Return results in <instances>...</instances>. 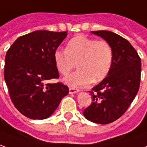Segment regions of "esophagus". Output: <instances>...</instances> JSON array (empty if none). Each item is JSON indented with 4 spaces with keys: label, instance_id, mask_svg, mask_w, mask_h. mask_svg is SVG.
I'll list each match as a JSON object with an SVG mask.
<instances>
[{
    "label": "esophagus",
    "instance_id": "1",
    "mask_svg": "<svg viewBox=\"0 0 147 147\" xmlns=\"http://www.w3.org/2000/svg\"><path fill=\"white\" fill-rule=\"evenodd\" d=\"M69 93H70V94L77 93V92H78L79 91H80L78 88H72V87H69Z\"/></svg>",
    "mask_w": 147,
    "mask_h": 147
}]
</instances>
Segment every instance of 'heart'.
Wrapping results in <instances>:
<instances>
[{
    "label": "heart",
    "mask_w": 147,
    "mask_h": 147,
    "mask_svg": "<svg viewBox=\"0 0 147 147\" xmlns=\"http://www.w3.org/2000/svg\"><path fill=\"white\" fill-rule=\"evenodd\" d=\"M113 61V50L105 40H96L78 35L66 43L65 51L57 49L54 62L57 70L63 76L68 75L77 63L78 71L64 79L67 85L83 87L92 81L100 82L109 74Z\"/></svg>",
    "instance_id": "1"
}]
</instances>
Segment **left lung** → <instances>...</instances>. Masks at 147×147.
<instances>
[{"instance_id": "8db88e82", "label": "left lung", "mask_w": 147, "mask_h": 147, "mask_svg": "<svg viewBox=\"0 0 147 147\" xmlns=\"http://www.w3.org/2000/svg\"><path fill=\"white\" fill-rule=\"evenodd\" d=\"M92 34L109 42L113 50V61L109 74L89 91L92 104L84 110L88 120L100 124L115 121L127 110L140 85L141 59L130 42L109 31Z\"/></svg>"}]
</instances>
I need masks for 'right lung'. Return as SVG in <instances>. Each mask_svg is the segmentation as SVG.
I'll list each match as a JSON object with an SVG mask.
<instances>
[{
    "instance_id": "obj_1",
    "label": "right lung",
    "mask_w": 147,
    "mask_h": 147,
    "mask_svg": "<svg viewBox=\"0 0 147 147\" xmlns=\"http://www.w3.org/2000/svg\"><path fill=\"white\" fill-rule=\"evenodd\" d=\"M67 32L35 31L19 37L6 53L4 77L16 109L32 119H44L54 113L69 93L59 78L54 53Z\"/></svg>"
}]
</instances>
